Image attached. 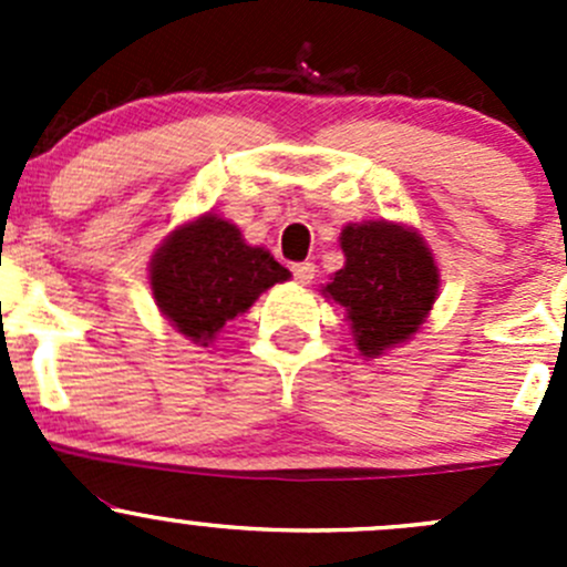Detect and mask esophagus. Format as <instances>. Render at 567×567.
<instances>
[{
    "mask_svg": "<svg viewBox=\"0 0 567 567\" xmlns=\"http://www.w3.org/2000/svg\"><path fill=\"white\" fill-rule=\"evenodd\" d=\"M293 277H296V282L310 285L312 277H316V266H312V262H296V266H293Z\"/></svg>",
    "mask_w": 567,
    "mask_h": 567,
    "instance_id": "obj_1",
    "label": "esophagus"
}]
</instances>
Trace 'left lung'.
Instances as JSON below:
<instances>
[{
  "label": "left lung",
  "instance_id": "8db88e82",
  "mask_svg": "<svg viewBox=\"0 0 567 567\" xmlns=\"http://www.w3.org/2000/svg\"><path fill=\"white\" fill-rule=\"evenodd\" d=\"M340 271L320 285L346 310L359 357L379 359L422 329L439 299L436 257L425 238L400 221H359L340 233Z\"/></svg>",
  "mask_w": 567,
  "mask_h": 567
}]
</instances>
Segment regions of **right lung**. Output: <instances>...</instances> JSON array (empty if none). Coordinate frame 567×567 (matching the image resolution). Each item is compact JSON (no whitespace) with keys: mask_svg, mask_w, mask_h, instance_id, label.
<instances>
[{"mask_svg":"<svg viewBox=\"0 0 567 567\" xmlns=\"http://www.w3.org/2000/svg\"><path fill=\"white\" fill-rule=\"evenodd\" d=\"M147 271L158 312L203 348L216 340L227 320L244 316L260 293L290 279L271 251L251 247L230 219L214 210L167 233Z\"/></svg>","mask_w":567,"mask_h":567,"instance_id":"1","label":"right lung"}]
</instances>
